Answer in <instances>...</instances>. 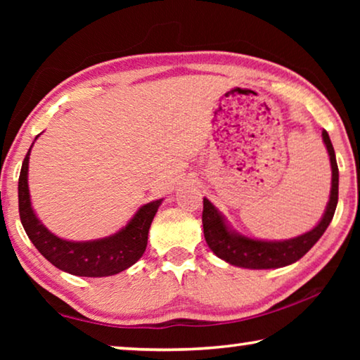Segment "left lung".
Wrapping results in <instances>:
<instances>
[{
	"instance_id": "8db88e82",
	"label": "left lung",
	"mask_w": 360,
	"mask_h": 360,
	"mask_svg": "<svg viewBox=\"0 0 360 360\" xmlns=\"http://www.w3.org/2000/svg\"><path fill=\"white\" fill-rule=\"evenodd\" d=\"M322 141L330 157L332 167V187L330 197L326 206L324 214L314 229L307 233L298 235L290 240L268 241L249 238L233 230L225 221L214 205L208 198H203V233L205 240L212 252L230 265L251 268V270H268V268H281L294 264L302 259L318 240L324 235L328 224L332 222L338 203V165L335 150L328 133L322 130Z\"/></svg>"
}]
</instances>
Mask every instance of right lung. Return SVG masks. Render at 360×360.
Returning <instances> with one entry per match:
<instances>
[{
    "label": "right lung",
    "instance_id": "add662e5",
    "mask_svg": "<svg viewBox=\"0 0 360 360\" xmlns=\"http://www.w3.org/2000/svg\"><path fill=\"white\" fill-rule=\"evenodd\" d=\"M38 136L34 138V141ZM32 148L23 158L19 176V212L23 229L34 248L58 270L76 276H112L136 264L148 246L152 219L163 198L143 205L125 227L106 238L90 241L63 240L53 235L39 221L32 206L28 188V162Z\"/></svg>",
    "mask_w": 360,
    "mask_h": 360
}]
</instances>
